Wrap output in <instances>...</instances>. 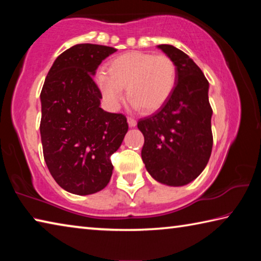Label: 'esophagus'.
Segmentation results:
<instances>
[{
    "mask_svg": "<svg viewBox=\"0 0 261 261\" xmlns=\"http://www.w3.org/2000/svg\"><path fill=\"white\" fill-rule=\"evenodd\" d=\"M127 123H129V126L135 127L137 125V121L134 117H127Z\"/></svg>",
    "mask_w": 261,
    "mask_h": 261,
    "instance_id": "obj_1",
    "label": "esophagus"
}]
</instances>
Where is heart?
<instances>
[{
  "instance_id": "b5f03b06",
  "label": "heart",
  "mask_w": 261,
  "mask_h": 261,
  "mask_svg": "<svg viewBox=\"0 0 261 261\" xmlns=\"http://www.w3.org/2000/svg\"><path fill=\"white\" fill-rule=\"evenodd\" d=\"M103 100L116 107L126 96L130 103L144 114L160 109L173 94L177 83V69L166 55L144 51H127L109 62L108 73L99 71L95 77Z\"/></svg>"
}]
</instances>
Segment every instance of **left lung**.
Returning a JSON list of instances; mask_svg holds the SVG:
<instances>
[{"label": "left lung", "mask_w": 261, "mask_h": 261, "mask_svg": "<svg viewBox=\"0 0 261 261\" xmlns=\"http://www.w3.org/2000/svg\"><path fill=\"white\" fill-rule=\"evenodd\" d=\"M158 48L174 61L177 83L169 100L138 122L145 138L141 159L159 183L183 187L201 174L212 153L210 84L184 51L171 45Z\"/></svg>", "instance_id": "obj_1"}]
</instances>
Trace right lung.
<instances>
[{
  "label": "right lung",
  "mask_w": 261,
  "mask_h": 261,
  "mask_svg": "<svg viewBox=\"0 0 261 261\" xmlns=\"http://www.w3.org/2000/svg\"><path fill=\"white\" fill-rule=\"evenodd\" d=\"M113 47L79 43L57 57L43 84L40 135L43 158L62 189L87 196L107 187L114 167L110 155L129 129L122 114L105 112L93 81Z\"/></svg>",
  "instance_id": "add662e5"
}]
</instances>
